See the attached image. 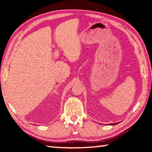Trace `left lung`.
<instances>
[{"mask_svg":"<svg viewBox=\"0 0 152 152\" xmlns=\"http://www.w3.org/2000/svg\"><path fill=\"white\" fill-rule=\"evenodd\" d=\"M115 124H111V125H115Z\"/></svg>","mask_w":152,"mask_h":152,"instance_id":"obj_1","label":"left lung"}]
</instances>
